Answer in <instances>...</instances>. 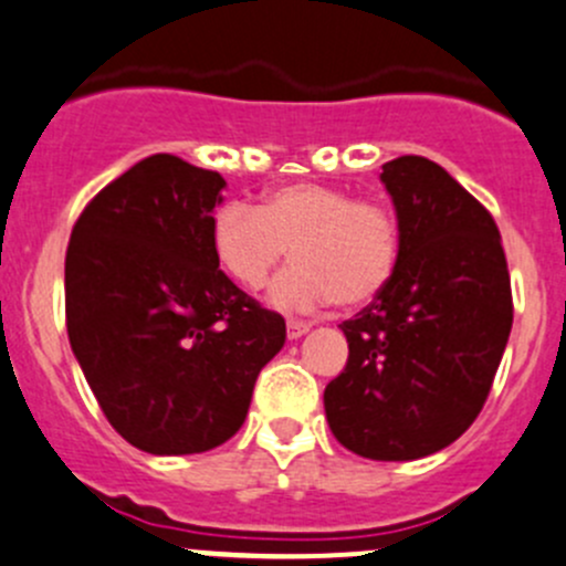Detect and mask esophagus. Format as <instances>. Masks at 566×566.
Here are the masks:
<instances>
[{
    "label": "esophagus",
    "instance_id": "obj_1",
    "mask_svg": "<svg viewBox=\"0 0 566 566\" xmlns=\"http://www.w3.org/2000/svg\"><path fill=\"white\" fill-rule=\"evenodd\" d=\"M312 323H304V319H287V336L290 339H301L304 334H310Z\"/></svg>",
    "mask_w": 566,
    "mask_h": 566
}]
</instances>
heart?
<instances>
[{
  "mask_svg": "<svg viewBox=\"0 0 566 566\" xmlns=\"http://www.w3.org/2000/svg\"><path fill=\"white\" fill-rule=\"evenodd\" d=\"M210 238L221 268L249 290L262 287L293 249L295 262L268 293L287 312H315L334 301L350 310L373 304L402 254L399 224L386 205L325 182L273 188L260 208L224 205Z\"/></svg>",
  "mask_w": 566,
  "mask_h": 566,
  "instance_id": "obj_1",
  "label": "heart"
}]
</instances>
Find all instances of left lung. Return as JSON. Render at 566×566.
<instances>
[{"label": "left lung", "instance_id": "obj_1", "mask_svg": "<svg viewBox=\"0 0 566 566\" xmlns=\"http://www.w3.org/2000/svg\"><path fill=\"white\" fill-rule=\"evenodd\" d=\"M380 182L402 254L389 287L342 323L350 353L323 402L342 447L399 462L473 424L510 339L512 287L493 216L447 169L399 156Z\"/></svg>", "mask_w": 566, "mask_h": 566}]
</instances>
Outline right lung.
Instances as JSON below:
<instances>
[{"mask_svg": "<svg viewBox=\"0 0 566 566\" xmlns=\"http://www.w3.org/2000/svg\"><path fill=\"white\" fill-rule=\"evenodd\" d=\"M224 177L158 153L78 216L65 256L73 356L108 424L150 454H199L241 430L284 317L219 271Z\"/></svg>", "mask_w": 566, "mask_h": 566, "instance_id": "right-lung-1", "label": "right lung"}]
</instances>
